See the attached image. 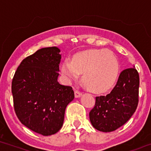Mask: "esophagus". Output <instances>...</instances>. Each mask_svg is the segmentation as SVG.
Segmentation results:
<instances>
[{
  "label": "esophagus",
  "instance_id": "34e87169",
  "mask_svg": "<svg viewBox=\"0 0 151 151\" xmlns=\"http://www.w3.org/2000/svg\"><path fill=\"white\" fill-rule=\"evenodd\" d=\"M81 95H82V93H81V92H79V91H75V96H76V98H79Z\"/></svg>",
  "mask_w": 151,
  "mask_h": 151
}]
</instances>
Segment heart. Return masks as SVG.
<instances>
[{
	"instance_id": "b5f03b06",
	"label": "heart",
	"mask_w": 151,
	"mask_h": 151,
	"mask_svg": "<svg viewBox=\"0 0 151 151\" xmlns=\"http://www.w3.org/2000/svg\"><path fill=\"white\" fill-rule=\"evenodd\" d=\"M61 73L68 82L76 81L82 74L86 88L96 93H104L114 86L120 72L117 57L106 49H91L76 54L71 61L66 60Z\"/></svg>"
}]
</instances>
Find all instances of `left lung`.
<instances>
[{
    "label": "left lung",
    "mask_w": 151,
    "mask_h": 151,
    "mask_svg": "<svg viewBox=\"0 0 151 151\" xmlns=\"http://www.w3.org/2000/svg\"><path fill=\"white\" fill-rule=\"evenodd\" d=\"M139 76L135 66L123 70L117 84L106 96L96 97L90 111L91 124L101 132H112L129 121L139 103Z\"/></svg>",
    "instance_id": "1"
}]
</instances>
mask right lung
I'll return each instance as SVG.
<instances>
[{"mask_svg": "<svg viewBox=\"0 0 151 151\" xmlns=\"http://www.w3.org/2000/svg\"><path fill=\"white\" fill-rule=\"evenodd\" d=\"M58 47L42 48L21 62L12 78V93L18 118L42 135L61 129L65 109L74 91L58 81L61 59Z\"/></svg>", "mask_w": 151, "mask_h": 151, "instance_id": "add662e5", "label": "right lung"}]
</instances>
